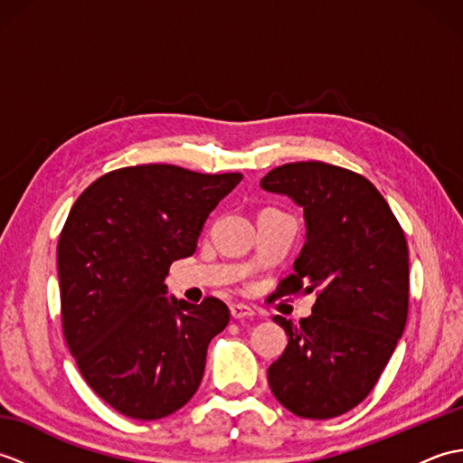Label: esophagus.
Wrapping results in <instances>:
<instances>
[{
    "mask_svg": "<svg viewBox=\"0 0 463 463\" xmlns=\"http://www.w3.org/2000/svg\"><path fill=\"white\" fill-rule=\"evenodd\" d=\"M231 317L234 320H249V318L254 317V310L249 308V307H244V304H232Z\"/></svg>",
    "mask_w": 463,
    "mask_h": 463,
    "instance_id": "34e87169",
    "label": "esophagus"
}]
</instances>
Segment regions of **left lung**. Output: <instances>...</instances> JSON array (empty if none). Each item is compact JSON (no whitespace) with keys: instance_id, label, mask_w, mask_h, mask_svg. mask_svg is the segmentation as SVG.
<instances>
[{"instance_id":"8db88e82","label":"left lung","mask_w":463,"mask_h":463,"mask_svg":"<svg viewBox=\"0 0 463 463\" xmlns=\"http://www.w3.org/2000/svg\"><path fill=\"white\" fill-rule=\"evenodd\" d=\"M304 209L307 241L274 298L317 294L308 318L274 322L288 346L270 364L274 398L292 414L328 420L376 386L404 332L410 304L408 242L366 176L320 161L288 163L260 181Z\"/></svg>"}]
</instances>
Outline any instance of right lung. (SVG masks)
Listing matches in <instances>:
<instances>
[{
  "mask_svg": "<svg viewBox=\"0 0 463 463\" xmlns=\"http://www.w3.org/2000/svg\"><path fill=\"white\" fill-rule=\"evenodd\" d=\"M242 181L176 165L123 166L80 194L57 242L63 336L90 388L133 420L189 402L226 304L166 298L171 264L196 250L204 221Z\"/></svg>",
  "mask_w": 463,
  "mask_h": 463,
  "instance_id": "1",
  "label": "right lung"
}]
</instances>
